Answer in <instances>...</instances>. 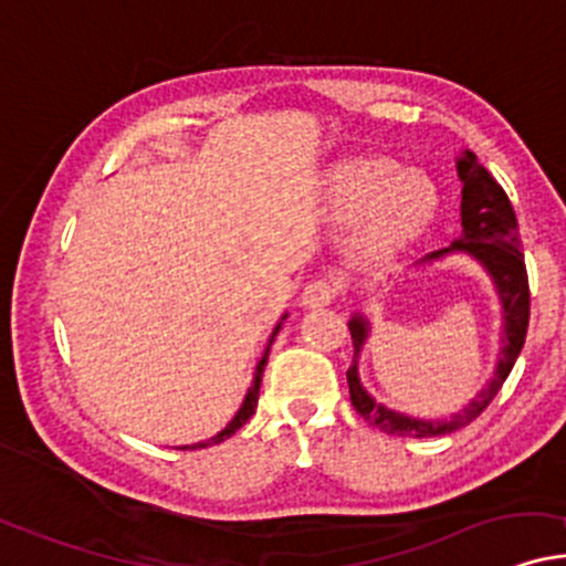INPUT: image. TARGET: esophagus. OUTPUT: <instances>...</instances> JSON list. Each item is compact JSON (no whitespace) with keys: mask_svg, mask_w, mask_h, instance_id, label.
I'll return each instance as SVG.
<instances>
[{"mask_svg":"<svg viewBox=\"0 0 566 566\" xmlns=\"http://www.w3.org/2000/svg\"><path fill=\"white\" fill-rule=\"evenodd\" d=\"M336 291L338 285L333 281H327V277H319V281H312L306 283V289L302 291V304L306 310H317V306H327L336 298Z\"/></svg>","mask_w":566,"mask_h":566,"instance_id":"obj_1","label":"esophagus"}]
</instances>
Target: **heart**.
Wrapping results in <instances>:
<instances>
[{
  "label": "heart",
  "instance_id": "1",
  "mask_svg": "<svg viewBox=\"0 0 566 566\" xmlns=\"http://www.w3.org/2000/svg\"><path fill=\"white\" fill-rule=\"evenodd\" d=\"M327 209L333 218L361 221V243L373 254H394L422 233L438 193L422 170H401L386 157H357L338 165L327 184Z\"/></svg>",
  "mask_w": 566,
  "mask_h": 566
}]
</instances>
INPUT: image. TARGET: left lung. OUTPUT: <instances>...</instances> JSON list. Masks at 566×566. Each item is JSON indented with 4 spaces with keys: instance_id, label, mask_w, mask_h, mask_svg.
Wrapping results in <instances>:
<instances>
[{
    "instance_id": "1",
    "label": "left lung",
    "mask_w": 566,
    "mask_h": 566,
    "mask_svg": "<svg viewBox=\"0 0 566 566\" xmlns=\"http://www.w3.org/2000/svg\"><path fill=\"white\" fill-rule=\"evenodd\" d=\"M457 176L462 180V233L453 239L446 249L430 251L415 268H428V264L443 262L449 256H470L480 270L491 277L493 289L501 302V348L493 378L464 403L462 409L453 411L446 420H422V417H409L396 411L386 403L375 401L373 394L361 386L359 378V354L369 338V319L365 312H354L348 319V331L354 340V361L348 367V394H352L354 409L359 411L373 428H380L388 436L407 438H436L453 432L483 415V409L493 401L504 380L512 373L522 346H525L527 323H530V285L525 270V254H522V241L514 218L512 201L504 193L491 172L478 163L475 151L464 149L457 157Z\"/></svg>"
}]
</instances>
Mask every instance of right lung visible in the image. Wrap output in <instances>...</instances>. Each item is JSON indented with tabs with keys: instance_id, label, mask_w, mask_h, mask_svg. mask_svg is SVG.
Instances as JSON below:
<instances>
[{
	"instance_id": "add662e5",
	"label": "right lung",
	"mask_w": 566,
	"mask_h": 566,
	"mask_svg": "<svg viewBox=\"0 0 566 566\" xmlns=\"http://www.w3.org/2000/svg\"><path fill=\"white\" fill-rule=\"evenodd\" d=\"M285 317L289 315H283L281 317V323H277L275 327H272V333H270V340H268V346H264V354H262V359L256 361V369H254V380H251V386H249V390H247V396H243V401H241V407H239V411H235L233 415V420H230L226 428H222L218 436H212V438H207V441H199V443H191V446H178V449H207V446H214V443H222L226 441V438H230L233 436L235 430L239 428H243V424L249 422V417L254 415V409H256V399H260V386H262V373H264V365H268V357H270V346H272V340H275V336L277 333H281V327H283V323H285Z\"/></svg>"
}]
</instances>
